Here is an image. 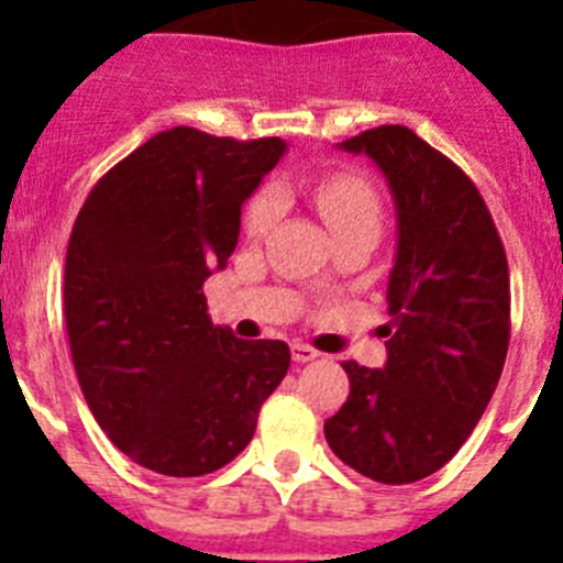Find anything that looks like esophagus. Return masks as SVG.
Instances as JSON below:
<instances>
[{
    "mask_svg": "<svg viewBox=\"0 0 563 563\" xmlns=\"http://www.w3.org/2000/svg\"><path fill=\"white\" fill-rule=\"evenodd\" d=\"M290 350H292V361H296V363H310V361H316V357H318V350H312L310 343H298L296 341Z\"/></svg>",
    "mask_w": 563,
    "mask_h": 563,
    "instance_id": "obj_1",
    "label": "esophagus"
}]
</instances>
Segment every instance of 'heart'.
I'll list each match as a JSON object with an SVG mask.
<instances>
[{"mask_svg": "<svg viewBox=\"0 0 563 563\" xmlns=\"http://www.w3.org/2000/svg\"><path fill=\"white\" fill-rule=\"evenodd\" d=\"M318 211L324 213L332 233L352 225H380V200L375 188L357 174H330L316 188ZM282 213V197L273 188L258 191L245 211V233L262 236L273 228Z\"/></svg>", "mask_w": 563, "mask_h": 563, "instance_id": "1", "label": "heart"}]
</instances>
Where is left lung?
<instances>
[{"label": "left lung", "mask_w": 563, "mask_h": 563, "mask_svg": "<svg viewBox=\"0 0 563 563\" xmlns=\"http://www.w3.org/2000/svg\"><path fill=\"white\" fill-rule=\"evenodd\" d=\"M380 168L397 211L386 366L341 363L350 397L324 422L357 474L409 485L440 471L494 397L510 343V273L490 211L456 163L406 126L338 143Z\"/></svg>", "instance_id": "left-lung-1"}]
</instances>
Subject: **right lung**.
<instances>
[{
	"mask_svg": "<svg viewBox=\"0 0 563 563\" xmlns=\"http://www.w3.org/2000/svg\"><path fill=\"white\" fill-rule=\"evenodd\" d=\"M285 148L174 126L109 168L78 211L64 267L78 383L114 449L154 474L228 465L290 369L285 341L213 327L202 292Z\"/></svg>",
	"mask_w": 563,
	"mask_h": 563,
	"instance_id": "1",
	"label": "right lung"
}]
</instances>
